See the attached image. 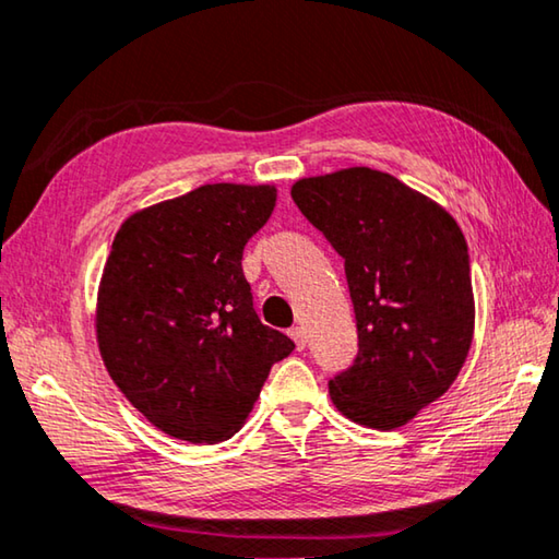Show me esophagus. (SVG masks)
I'll use <instances>...</instances> for the list:
<instances>
[{
  "mask_svg": "<svg viewBox=\"0 0 559 559\" xmlns=\"http://www.w3.org/2000/svg\"><path fill=\"white\" fill-rule=\"evenodd\" d=\"M289 336H292V340H295V346H297V349L301 352V349H305V346H307V336H305V329H301V326H292L289 329Z\"/></svg>",
  "mask_w": 559,
  "mask_h": 559,
  "instance_id": "1",
  "label": "esophagus"
}]
</instances>
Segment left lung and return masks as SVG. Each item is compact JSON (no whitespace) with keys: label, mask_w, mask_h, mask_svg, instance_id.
Listing matches in <instances>:
<instances>
[{"label":"left lung","mask_w":559,"mask_h":559,"mask_svg":"<svg viewBox=\"0 0 559 559\" xmlns=\"http://www.w3.org/2000/svg\"><path fill=\"white\" fill-rule=\"evenodd\" d=\"M292 200L344 258L359 354L329 381L346 418L391 431L451 389L475 326L468 245L431 198L389 173L301 178Z\"/></svg>","instance_id":"1"}]
</instances>
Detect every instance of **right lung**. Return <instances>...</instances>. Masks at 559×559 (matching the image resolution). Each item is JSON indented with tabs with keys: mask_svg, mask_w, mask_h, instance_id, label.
<instances>
[{
	"mask_svg": "<svg viewBox=\"0 0 559 559\" xmlns=\"http://www.w3.org/2000/svg\"><path fill=\"white\" fill-rule=\"evenodd\" d=\"M272 186H200L126 219L98 287L96 336L123 396L163 433L219 443L240 431L295 342L264 326L242 250Z\"/></svg>",
	"mask_w": 559,
	"mask_h": 559,
	"instance_id": "add662e5",
	"label": "right lung"
}]
</instances>
